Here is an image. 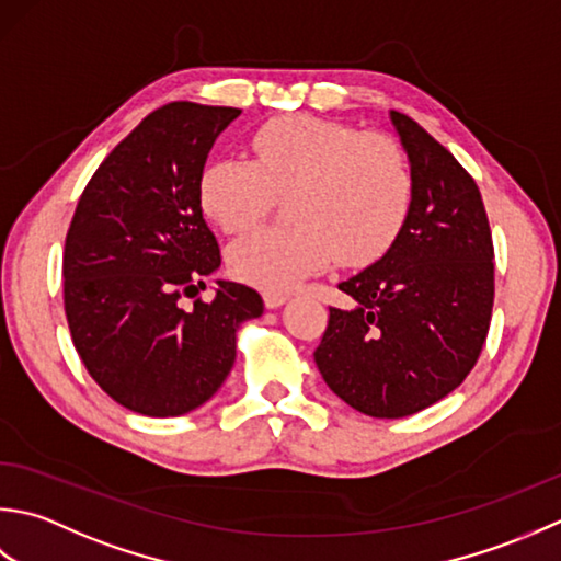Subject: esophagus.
I'll return each instance as SVG.
<instances>
[{
    "label": "esophagus",
    "instance_id": "obj_1",
    "mask_svg": "<svg viewBox=\"0 0 561 561\" xmlns=\"http://www.w3.org/2000/svg\"><path fill=\"white\" fill-rule=\"evenodd\" d=\"M264 302H266L268 310H278L280 305L288 302V293H276V290H268V293H264Z\"/></svg>",
    "mask_w": 561,
    "mask_h": 561
}]
</instances>
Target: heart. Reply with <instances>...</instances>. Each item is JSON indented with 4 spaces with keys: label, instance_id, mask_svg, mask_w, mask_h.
Segmentation results:
<instances>
[{
    "label": "heart",
    "instance_id": "heart-1",
    "mask_svg": "<svg viewBox=\"0 0 561 561\" xmlns=\"http://www.w3.org/2000/svg\"><path fill=\"white\" fill-rule=\"evenodd\" d=\"M254 162L222 157L205 167L201 205L225 232H247L288 198L293 227H266L227 251L239 280L288 290L329 266H368L404 230L414 176L402 145L346 123L307 116L266 121L254 133Z\"/></svg>",
    "mask_w": 561,
    "mask_h": 561
}]
</instances>
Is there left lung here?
Instances as JSON below:
<instances>
[{"instance_id":"1","label":"left lung","mask_w":561,"mask_h":561,"mask_svg":"<svg viewBox=\"0 0 561 561\" xmlns=\"http://www.w3.org/2000/svg\"><path fill=\"white\" fill-rule=\"evenodd\" d=\"M414 203L382 259L339 283L314 363L360 414L402 419L448 397L482 353L494 307V244L474 179L416 121L390 111Z\"/></svg>"}]
</instances>
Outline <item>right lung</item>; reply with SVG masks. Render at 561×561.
<instances>
[{"mask_svg": "<svg viewBox=\"0 0 561 561\" xmlns=\"http://www.w3.org/2000/svg\"><path fill=\"white\" fill-rule=\"evenodd\" d=\"M239 108L174 101L116 145L77 203L65 239V314L84 368L142 416L198 409L237 358V329L264 312L242 283L217 280L220 247L201 208L213 145Z\"/></svg>", "mask_w": 561, "mask_h": 561, "instance_id": "obj_1", "label": "right lung"}]
</instances>
